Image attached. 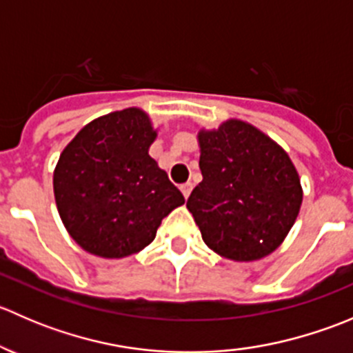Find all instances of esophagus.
Instances as JSON below:
<instances>
[{"label": "esophagus", "instance_id": "1", "mask_svg": "<svg viewBox=\"0 0 353 353\" xmlns=\"http://www.w3.org/2000/svg\"><path fill=\"white\" fill-rule=\"evenodd\" d=\"M191 190H193V184L191 183H184V184H181V193L184 194V198H190V194H191Z\"/></svg>", "mask_w": 353, "mask_h": 353}]
</instances>
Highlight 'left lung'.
I'll list each match as a JSON object with an SVG mask.
<instances>
[{
  "mask_svg": "<svg viewBox=\"0 0 353 353\" xmlns=\"http://www.w3.org/2000/svg\"><path fill=\"white\" fill-rule=\"evenodd\" d=\"M203 181L188 198L203 241L234 261H254L283 243L302 203L290 157L258 128L229 119L198 133Z\"/></svg>",
  "mask_w": 353,
  "mask_h": 353,
  "instance_id": "obj_1",
  "label": "left lung"
}]
</instances>
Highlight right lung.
Returning a JSON list of instances; mask_svg holds the SVG:
<instances>
[{"mask_svg":"<svg viewBox=\"0 0 353 353\" xmlns=\"http://www.w3.org/2000/svg\"><path fill=\"white\" fill-rule=\"evenodd\" d=\"M157 131L141 109L88 123L54 169L59 216L74 243L101 258H124L155 239L163 216L184 203L148 155Z\"/></svg>","mask_w":353,"mask_h":353,"instance_id":"obj_1","label":"right lung"}]
</instances>
